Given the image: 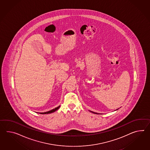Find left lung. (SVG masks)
Instances as JSON below:
<instances>
[{
    "mask_svg": "<svg viewBox=\"0 0 150 150\" xmlns=\"http://www.w3.org/2000/svg\"><path fill=\"white\" fill-rule=\"evenodd\" d=\"M118 110V109H117V110ZM90 112H92V113H94V114H99V113H95V112H92V111H90Z\"/></svg>",
    "mask_w": 150,
    "mask_h": 150,
    "instance_id": "8db88e82",
    "label": "left lung"
}]
</instances>
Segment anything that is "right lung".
Instances as JSON below:
<instances>
[{"label": "right lung", "mask_w": 150, "mask_h": 150, "mask_svg": "<svg viewBox=\"0 0 150 150\" xmlns=\"http://www.w3.org/2000/svg\"><path fill=\"white\" fill-rule=\"evenodd\" d=\"M60 107V106H58V107H56L54 109H53V110H49V111H48V112H43V113H38L41 114H50L51 113H53V112H55L56 110H59V108Z\"/></svg>", "instance_id": "add662e5"}]
</instances>
